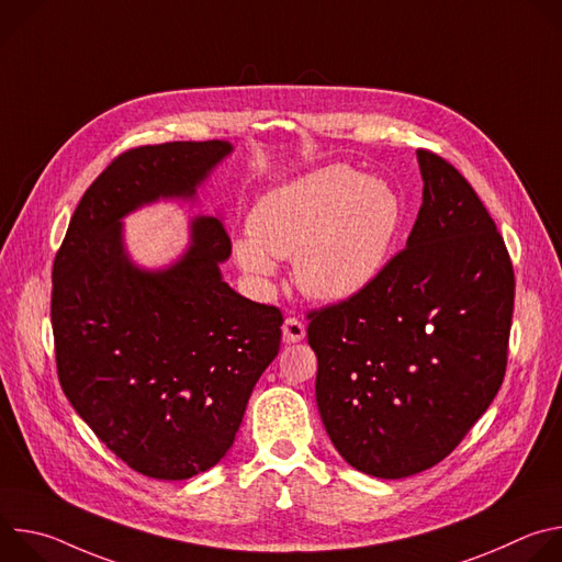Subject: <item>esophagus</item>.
Wrapping results in <instances>:
<instances>
[{
	"mask_svg": "<svg viewBox=\"0 0 562 562\" xmlns=\"http://www.w3.org/2000/svg\"><path fill=\"white\" fill-rule=\"evenodd\" d=\"M282 334H284L286 342H300V340H304L306 329L297 317H286L284 325H282Z\"/></svg>",
	"mask_w": 562,
	"mask_h": 562,
	"instance_id": "obj_1",
	"label": "esophagus"
}]
</instances>
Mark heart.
<instances>
[{
  "label": "heart",
  "instance_id": "heart-1",
  "mask_svg": "<svg viewBox=\"0 0 562 562\" xmlns=\"http://www.w3.org/2000/svg\"><path fill=\"white\" fill-rule=\"evenodd\" d=\"M403 226L397 193L345 165L297 176L267 191L249 215L251 235L233 254L258 282L293 258L295 282L313 300L342 302L367 291L384 271Z\"/></svg>",
  "mask_w": 562,
  "mask_h": 562
}]
</instances>
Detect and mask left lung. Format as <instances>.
I'll return each instance as SVG.
<instances>
[{
    "label": "left lung",
    "instance_id": "left-lung-1",
    "mask_svg": "<svg viewBox=\"0 0 562 562\" xmlns=\"http://www.w3.org/2000/svg\"><path fill=\"white\" fill-rule=\"evenodd\" d=\"M423 206L407 249L360 295L313 311L315 400L338 453L375 477L447 458L507 367L514 269L471 184L416 150Z\"/></svg>",
    "mask_w": 562,
    "mask_h": 562
}]
</instances>
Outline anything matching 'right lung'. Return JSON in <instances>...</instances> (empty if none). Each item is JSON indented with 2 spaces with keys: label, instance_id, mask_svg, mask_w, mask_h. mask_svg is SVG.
<instances>
[{
  "label": "right lung",
  "instance_id": "add662e5",
  "mask_svg": "<svg viewBox=\"0 0 562 562\" xmlns=\"http://www.w3.org/2000/svg\"><path fill=\"white\" fill-rule=\"evenodd\" d=\"M233 153L224 139L122 153L77 204L53 265L50 319L72 409L131 469L187 480L231 449L282 313L233 291L220 271V215L189 222V247L162 269L133 262L124 217L159 200L195 202Z\"/></svg>",
  "mask_w": 562,
  "mask_h": 562
}]
</instances>
